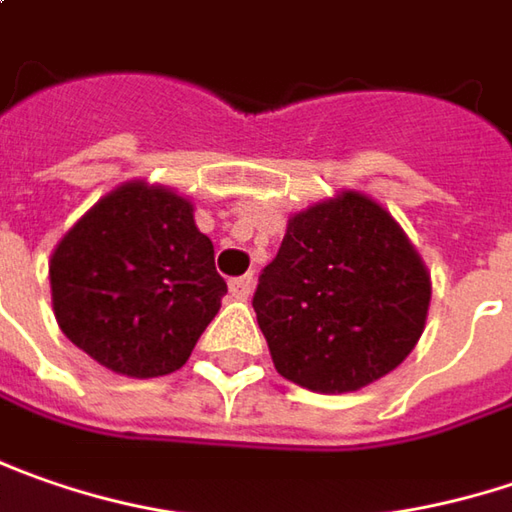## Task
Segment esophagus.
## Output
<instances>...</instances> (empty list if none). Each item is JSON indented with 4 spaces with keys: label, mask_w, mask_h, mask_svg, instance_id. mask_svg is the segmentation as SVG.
<instances>
[{
    "label": "esophagus",
    "mask_w": 512,
    "mask_h": 512,
    "mask_svg": "<svg viewBox=\"0 0 512 512\" xmlns=\"http://www.w3.org/2000/svg\"><path fill=\"white\" fill-rule=\"evenodd\" d=\"M252 289H255V275H252V272H249V275H243V278L229 280V292H232L234 298H249V295H252Z\"/></svg>",
    "instance_id": "34e87169"
}]
</instances>
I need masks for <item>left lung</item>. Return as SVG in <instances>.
Segmentation results:
<instances>
[{
	"label": "left lung",
	"mask_w": 512,
	"mask_h": 512,
	"mask_svg": "<svg viewBox=\"0 0 512 512\" xmlns=\"http://www.w3.org/2000/svg\"><path fill=\"white\" fill-rule=\"evenodd\" d=\"M252 306L283 378L312 392H352L418 344L430 275L398 223L346 191L289 220Z\"/></svg>",
	"instance_id": "obj_1"
}]
</instances>
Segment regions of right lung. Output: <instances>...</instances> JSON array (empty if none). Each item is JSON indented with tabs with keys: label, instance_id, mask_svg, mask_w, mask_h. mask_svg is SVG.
<instances>
[{
	"label": "right lung",
	"instance_id": "right-lung-1",
	"mask_svg": "<svg viewBox=\"0 0 512 512\" xmlns=\"http://www.w3.org/2000/svg\"><path fill=\"white\" fill-rule=\"evenodd\" d=\"M59 329L131 378L180 369L226 295L214 246L174 191L128 183L62 237L51 257Z\"/></svg>",
	"mask_w": 512,
	"mask_h": 512
}]
</instances>
